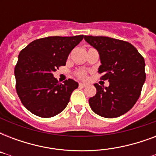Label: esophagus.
<instances>
[{
  "instance_id": "34e87169",
  "label": "esophagus",
  "mask_w": 156,
  "mask_h": 156,
  "mask_svg": "<svg viewBox=\"0 0 156 156\" xmlns=\"http://www.w3.org/2000/svg\"><path fill=\"white\" fill-rule=\"evenodd\" d=\"M78 86H79V87H85L86 86H87V84H85V83H80L79 84H78Z\"/></svg>"
}]
</instances>
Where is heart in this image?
<instances>
[{
    "mask_svg": "<svg viewBox=\"0 0 156 156\" xmlns=\"http://www.w3.org/2000/svg\"><path fill=\"white\" fill-rule=\"evenodd\" d=\"M75 76L77 77V78H78L79 79H86L87 78V72L84 70H78L77 71V72H75Z\"/></svg>",
    "mask_w": 156,
    "mask_h": 156,
    "instance_id": "b5f03b06",
    "label": "heart"
}]
</instances>
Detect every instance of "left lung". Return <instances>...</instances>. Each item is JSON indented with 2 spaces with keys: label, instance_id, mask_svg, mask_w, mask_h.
Instances as JSON below:
<instances>
[{
  "label": "left lung",
  "instance_id": "1",
  "mask_svg": "<svg viewBox=\"0 0 156 156\" xmlns=\"http://www.w3.org/2000/svg\"><path fill=\"white\" fill-rule=\"evenodd\" d=\"M87 42L100 54V79L108 80V87L94 84L95 96L89 99L93 112L113 118L130 110L141 95L146 80L145 61L129 42L105 36L85 35Z\"/></svg>",
  "mask_w": 156,
  "mask_h": 156
}]
</instances>
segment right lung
I'll use <instances>...</instances> for the list:
<instances>
[{
    "label": "right lung",
    "mask_w": 156,
    "mask_h": 156,
    "mask_svg": "<svg viewBox=\"0 0 156 156\" xmlns=\"http://www.w3.org/2000/svg\"><path fill=\"white\" fill-rule=\"evenodd\" d=\"M83 37L41 38L21 51L14 68L16 91L22 104L31 113L48 118L66 108L78 83L73 79L58 83L52 73L60 66H66L69 54Z\"/></svg>",
    "instance_id": "right-lung-1"
}]
</instances>
